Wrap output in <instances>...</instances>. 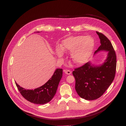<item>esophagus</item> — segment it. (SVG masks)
Here are the masks:
<instances>
[{"label":"esophagus","instance_id":"1","mask_svg":"<svg viewBox=\"0 0 126 126\" xmlns=\"http://www.w3.org/2000/svg\"><path fill=\"white\" fill-rule=\"evenodd\" d=\"M64 72L65 73V74L67 75H70L71 74V72L69 70H64Z\"/></svg>","mask_w":126,"mask_h":126}]
</instances>
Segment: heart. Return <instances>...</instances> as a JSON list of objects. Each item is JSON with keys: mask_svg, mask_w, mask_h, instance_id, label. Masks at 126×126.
<instances>
[{"mask_svg": "<svg viewBox=\"0 0 126 126\" xmlns=\"http://www.w3.org/2000/svg\"><path fill=\"white\" fill-rule=\"evenodd\" d=\"M94 46V39L90 36L79 35L69 37L62 42L61 49L62 51H71V57L73 61L78 64L85 63L89 58ZM57 54L62 56L63 53L57 50Z\"/></svg>", "mask_w": 126, "mask_h": 126, "instance_id": "heart-1", "label": "heart"}]
</instances>
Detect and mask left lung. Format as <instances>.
Segmentation results:
<instances>
[{
    "label": "left lung",
    "mask_w": 126,
    "mask_h": 126,
    "mask_svg": "<svg viewBox=\"0 0 126 126\" xmlns=\"http://www.w3.org/2000/svg\"><path fill=\"white\" fill-rule=\"evenodd\" d=\"M100 40V46L95 53L100 50L108 51L106 60L100 66L88 62L75 68L73 72L78 95L86 100H93L101 96L113 81L116 70V55L109 39L103 33L96 32Z\"/></svg>",
    "instance_id": "8db88e82"
}]
</instances>
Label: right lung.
<instances>
[{"label": "right lung", "mask_w": 126, "mask_h": 126, "mask_svg": "<svg viewBox=\"0 0 126 126\" xmlns=\"http://www.w3.org/2000/svg\"><path fill=\"white\" fill-rule=\"evenodd\" d=\"M62 73V69H57L44 85L33 90H26L15 83L21 94L26 100L34 104H44L49 102L54 96Z\"/></svg>", "instance_id": "right-lung-1"}]
</instances>
